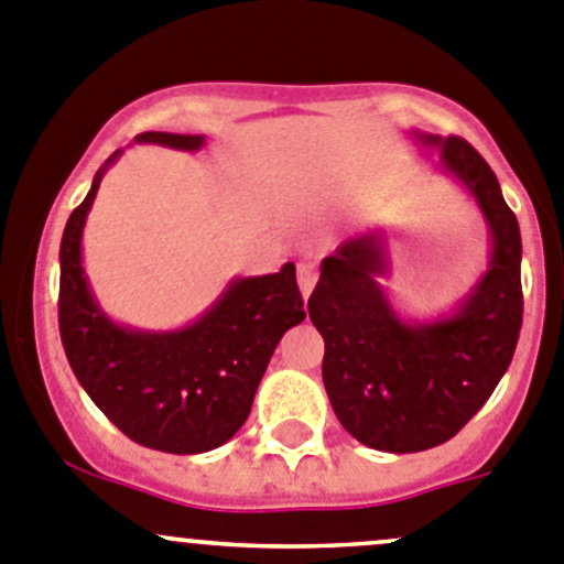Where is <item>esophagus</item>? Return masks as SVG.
Instances as JSON below:
<instances>
[{
  "mask_svg": "<svg viewBox=\"0 0 564 564\" xmlns=\"http://www.w3.org/2000/svg\"><path fill=\"white\" fill-rule=\"evenodd\" d=\"M297 283H300V292H303V297L308 300L311 292H314V286H316L314 264H300L297 267Z\"/></svg>",
  "mask_w": 564,
  "mask_h": 564,
  "instance_id": "esophagus-1",
  "label": "esophagus"
}]
</instances>
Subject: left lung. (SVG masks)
I'll list each match as a JSON object with an SVG mask.
<instances>
[{
	"instance_id": "left-lung-1",
	"label": "left lung",
	"mask_w": 564,
	"mask_h": 564,
	"mask_svg": "<svg viewBox=\"0 0 564 564\" xmlns=\"http://www.w3.org/2000/svg\"><path fill=\"white\" fill-rule=\"evenodd\" d=\"M469 191L491 235L486 275L453 316L403 322L379 278L382 231H366L322 261L308 314L324 338L322 379L335 417L362 445L420 453L453 440L491 398L519 344L521 231L480 152L460 135L414 133Z\"/></svg>"
}]
</instances>
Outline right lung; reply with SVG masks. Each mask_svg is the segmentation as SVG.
Wrapping results in <instances>:
<instances>
[{
  "label": "right lung",
  "mask_w": 564,
  "mask_h": 564,
  "mask_svg": "<svg viewBox=\"0 0 564 564\" xmlns=\"http://www.w3.org/2000/svg\"><path fill=\"white\" fill-rule=\"evenodd\" d=\"M135 141L193 152L204 135L150 130ZM117 158L119 150L100 166L62 235V346L82 388L124 436L176 456L207 453L242 429L278 340L305 318L294 264L286 261L272 275L237 278L207 314L174 333H141L111 322L84 275L82 231Z\"/></svg>",
  "instance_id": "right-lung-1"
}]
</instances>
